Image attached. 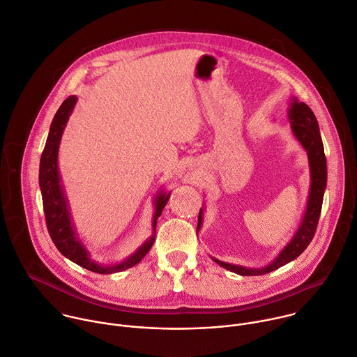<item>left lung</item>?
<instances>
[{"instance_id": "8db88e82", "label": "left lung", "mask_w": 357, "mask_h": 357, "mask_svg": "<svg viewBox=\"0 0 357 357\" xmlns=\"http://www.w3.org/2000/svg\"><path fill=\"white\" fill-rule=\"evenodd\" d=\"M289 119L291 123V130L297 140L303 145V148L307 151L308 160H310V169H311V188H310V195H308V202H307V209L304 213V218L293 236V239L287 243V246L284 248L278 256L266 267L260 268H248L243 266H236L231 263L221 261L218 259L212 260L222 266L224 268L234 271L239 275H261L267 274L273 270L280 268L281 266L287 264L297 259L311 243L319 215H321V209H322V201H324V192L326 188V158L324 152V144L321 139L319 133V126L318 121L312 112V109L305 104L300 102L297 98H293L291 107L289 109ZM202 225V209H199L198 213V225L197 231H199Z\"/></svg>"}]
</instances>
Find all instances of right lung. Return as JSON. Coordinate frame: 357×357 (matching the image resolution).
Segmentation results:
<instances>
[{
	"label": "right lung",
	"mask_w": 357,
	"mask_h": 357,
	"mask_svg": "<svg viewBox=\"0 0 357 357\" xmlns=\"http://www.w3.org/2000/svg\"><path fill=\"white\" fill-rule=\"evenodd\" d=\"M77 97L70 96L63 101L60 108L57 109L50 130L46 139V145L40 158V167H39V185L42 191V201H43V211H45V220L49 235L59 249V252L67 257L68 260L75 261L76 264L98 273V274H111L126 270L137 264L142 259L146 256L155 242L156 234V224L158 218L162 215L163 208L166 206L170 192H159L156 197V211L153 215V235L142 245L133 255H130L125 261L114 264V266H101L90 259L89 252L83 246L82 241L77 239L73 222L70 218L68 204L60 183L59 167H57V153L60 139L64 130V126L68 121V116L76 105Z\"/></svg>",
	"instance_id": "right-lung-1"
}]
</instances>
